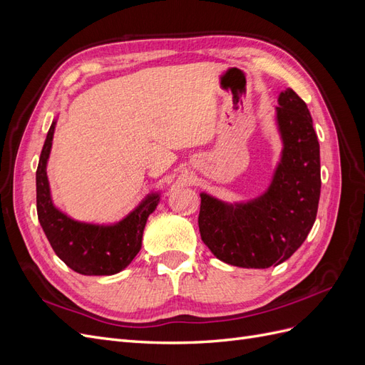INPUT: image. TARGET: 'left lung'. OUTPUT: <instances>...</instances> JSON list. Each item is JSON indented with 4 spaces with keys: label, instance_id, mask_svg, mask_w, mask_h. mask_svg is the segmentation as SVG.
Here are the masks:
<instances>
[{
    "label": "left lung",
    "instance_id": "1",
    "mask_svg": "<svg viewBox=\"0 0 365 365\" xmlns=\"http://www.w3.org/2000/svg\"><path fill=\"white\" fill-rule=\"evenodd\" d=\"M277 102L282 150L267 190L236 202L200 193L197 222L204 244L233 267H277L302 247L317 217L322 176L311 113L291 88L279 94Z\"/></svg>",
    "mask_w": 365,
    "mask_h": 365
}]
</instances>
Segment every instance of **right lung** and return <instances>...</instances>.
<instances>
[{
    "mask_svg": "<svg viewBox=\"0 0 365 365\" xmlns=\"http://www.w3.org/2000/svg\"><path fill=\"white\" fill-rule=\"evenodd\" d=\"M58 117L51 121L36 170L39 224L58 257L82 275H113L123 271L141 250L148 217L155 212L161 192H150L138 205L113 224L82 222L54 205L47 176Z\"/></svg>",
    "mask_w": 365,
    "mask_h": 365,
    "instance_id": "obj_1",
    "label": "right lung"
}]
</instances>
